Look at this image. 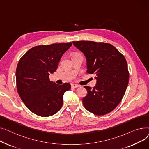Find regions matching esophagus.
I'll use <instances>...</instances> for the list:
<instances>
[{"label":"esophagus","instance_id":"34e87169","mask_svg":"<svg viewBox=\"0 0 149 149\" xmlns=\"http://www.w3.org/2000/svg\"><path fill=\"white\" fill-rule=\"evenodd\" d=\"M79 86H80L79 85L75 84H72V87H73V88H78V87H79Z\"/></svg>","mask_w":149,"mask_h":149}]
</instances>
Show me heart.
I'll use <instances>...</instances> for the list:
<instances>
[{
  "mask_svg": "<svg viewBox=\"0 0 149 149\" xmlns=\"http://www.w3.org/2000/svg\"><path fill=\"white\" fill-rule=\"evenodd\" d=\"M79 55V54H74L73 56H74V55Z\"/></svg>",
  "mask_w": 149,
  "mask_h": 149,
  "instance_id": "1",
  "label": "heart"
}]
</instances>
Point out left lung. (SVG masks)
<instances>
[{
    "label": "left lung",
    "instance_id": "1",
    "mask_svg": "<svg viewBox=\"0 0 149 149\" xmlns=\"http://www.w3.org/2000/svg\"><path fill=\"white\" fill-rule=\"evenodd\" d=\"M86 57V72L94 74L97 81L91 88L84 86L86 95L84 107L97 116L114 109L123 99L129 83V72L124 56L111 44L90 41L72 42Z\"/></svg>",
    "mask_w": 149,
    "mask_h": 149
}]
</instances>
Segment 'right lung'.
<instances>
[{
    "label": "right lung",
    "instance_id": "obj_1",
    "mask_svg": "<svg viewBox=\"0 0 149 149\" xmlns=\"http://www.w3.org/2000/svg\"><path fill=\"white\" fill-rule=\"evenodd\" d=\"M72 42L35 46L24 54L16 69L17 89L23 102L31 112L41 117L57 113L63 104L69 83L58 85L49 79Z\"/></svg>",
    "mask_w": 149,
    "mask_h": 149
}]
</instances>
